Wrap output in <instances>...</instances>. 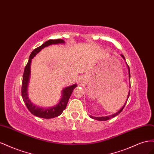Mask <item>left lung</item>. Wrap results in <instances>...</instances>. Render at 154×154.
<instances>
[{
    "instance_id": "obj_1",
    "label": "left lung",
    "mask_w": 154,
    "mask_h": 154,
    "mask_svg": "<svg viewBox=\"0 0 154 154\" xmlns=\"http://www.w3.org/2000/svg\"><path fill=\"white\" fill-rule=\"evenodd\" d=\"M121 56L122 57V58H123L124 59H125V57H124L123 55H121ZM128 72H129V78H130V68H129V66H128ZM130 91H129V93H128V97H127V100H126V103H125V105H124L122 107V108H121V109H119V110L117 112H116V113H113V114H112V115H110V116H105V117H94V116H90V117H91V119H95V120H97V121H107V120L109 119H111V118H112V117H114L117 116V115H119V113L122 112V109H123V108H125V105H126V104L127 100H128V99L129 96H130Z\"/></svg>"
}]
</instances>
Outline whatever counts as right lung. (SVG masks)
<instances>
[{"label": "right lung", "mask_w": 154, "mask_h": 154, "mask_svg": "<svg viewBox=\"0 0 154 154\" xmlns=\"http://www.w3.org/2000/svg\"><path fill=\"white\" fill-rule=\"evenodd\" d=\"M65 42L63 39H56V40H49L45 42L41 46L35 48L30 54L28 62L24 68V73L23 76V83H22L21 95L24 100L26 107L28 110L32 113L33 115L37 117L44 118V119H51L58 117L66 108L68 100L71 96L73 90L77 87V85L74 84L72 86H68L63 91V97L61 98L60 102L56 106L50 108H42L38 107L33 104L30 101L28 97V85L30 75V64L32 62V59L38 53L42 50L44 48L47 47L52 45H57V44H64Z\"/></svg>", "instance_id": "right-lung-1"}]
</instances>
